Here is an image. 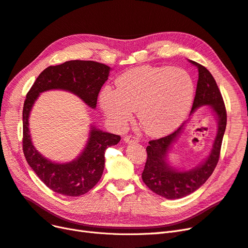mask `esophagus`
<instances>
[{
    "label": "esophagus",
    "mask_w": 248,
    "mask_h": 248,
    "mask_svg": "<svg viewBox=\"0 0 248 248\" xmlns=\"http://www.w3.org/2000/svg\"><path fill=\"white\" fill-rule=\"evenodd\" d=\"M124 141L127 144H131V143H138V139L136 138V137L133 136H126L124 138Z\"/></svg>",
    "instance_id": "esophagus-1"
}]
</instances>
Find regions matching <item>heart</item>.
<instances>
[{
	"label": "heart",
	"instance_id": "b5f03b06",
	"mask_svg": "<svg viewBox=\"0 0 248 248\" xmlns=\"http://www.w3.org/2000/svg\"><path fill=\"white\" fill-rule=\"evenodd\" d=\"M116 90L104 88L100 106L108 121L117 127L138 113L144 132L152 137L170 134L184 123L195 95L189 73L170 66H140L119 76Z\"/></svg>",
	"mask_w": 248,
	"mask_h": 248
}]
</instances>
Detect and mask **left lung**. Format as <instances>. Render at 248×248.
<instances>
[{"instance_id":"1","label":"left lung","mask_w":248,"mask_h":248,"mask_svg":"<svg viewBox=\"0 0 248 248\" xmlns=\"http://www.w3.org/2000/svg\"><path fill=\"white\" fill-rule=\"evenodd\" d=\"M190 62L198 69L196 94L190 114H193L200 107H209L217 123V135L207 157L189 170L177 169L169 160V153L184 131L186 123L172 134L149 142L146 148L147 160L142 172V179L146 186L154 193L167 199H179L190 195L212 176L218 161L227 124L224 101L212 73L201 64L191 60Z\"/></svg>"}]
</instances>
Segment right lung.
Returning <instances> with one entry per match:
<instances>
[{
    "instance_id": "add662e5",
    "label": "right lung",
    "mask_w": 248,
    "mask_h": 248,
    "mask_svg": "<svg viewBox=\"0 0 248 248\" xmlns=\"http://www.w3.org/2000/svg\"><path fill=\"white\" fill-rule=\"evenodd\" d=\"M110 70L109 66L96 61H66L43 70L26 95L22 112L24 156L44 184L59 194L76 197L93 188L102 177L105 150L116 145L121 137L103 132L92 123L87 143L78 156L68 162H55L46 158L33 146L30 131L31 109L40 94L51 90L69 92L95 109L98 94Z\"/></svg>"
}]
</instances>
